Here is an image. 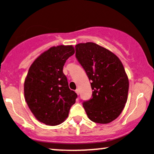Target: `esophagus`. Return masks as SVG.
Returning a JSON list of instances; mask_svg holds the SVG:
<instances>
[{
  "mask_svg": "<svg viewBox=\"0 0 154 154\" xmlns=\"http://www.w3.org/2000/svg\"><path fill=\"white\" fill-rule=\"evenodd\" d=\"M75 92H76V93H77V95H79V89H77V90H76Z\"/></svg>",
  "mask_w": 154,
  "mask_h": 154,
  "instance_id": "esophagus-1",
  "label": "esophagus"
}]
</instances>
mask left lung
<instances>
[{
	"mask_svg": "<svg viewBox=\"0 0 154 154\" xmlns=\"http://www.w3.org/2000/svg\"><path fill=\"white\" fill-rule=\"evenodd\" d=\"M76 58L91 81L92 98L83 107L91 121L108 124L120 115L128 100L129 80L115 54L94 43L75 45Z\"/></svg>",
	"mask_w": 154,
	"mask_h": 154,
	"instance_id": "obj_1",
	"label": "left lung"
}]
</instances>
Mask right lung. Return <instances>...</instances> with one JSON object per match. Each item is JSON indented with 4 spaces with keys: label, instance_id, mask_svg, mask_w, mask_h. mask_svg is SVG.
Wrapping results in <instances>:
<instances>
[{
    "label": "right lung",
    "instance_id": "right-lung-1",
    "mask_svg": "<svg viewBox=\"0 0 154 154\" xmlns=\"http://www.w3.org/2000/svg\"><path fill=\"white\" fill-rule=\"evenodd\" d=\"M75 54L72 45L51 47L32 63L24 85V98L37 119L47 125L66 119L77 95L69 88L63 67Z\"/></svg>",
    "mask_w": 154,
    "mask_h": 154
}]
</instances>
